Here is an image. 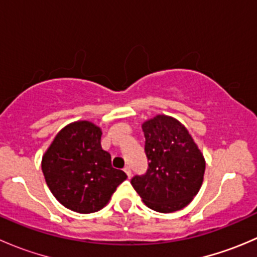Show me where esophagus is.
I'll list each match as a JSON object with an SVG mask.
<instances>
[{
    "instance_id": "esophagus-1",
    "label": "esophagus",
    "mask_w": 257,
    "mask_h": 257,
    "mask_svg": "<svg viewBox=\"0 0 257 257\" xmlns=\"http://www.w3.org/2000/svg\"><path fill=\"white\" fill-rule=\"evenodd\" d=\"M124 173H125L126 177H128V178L132 177V170H131V168H129V167L124 168Z\"/></svg>"
}]
</instances>
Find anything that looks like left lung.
<instances>
[{
    "label": "left lung",
    "instance_id": "1",
    "mask_svg": "<svg viewBox=\"0 0 257 257\" xmlns=\"http://www.w3.org/2000/svg\"><path fill=\"white\" fill-rule=\"evenodd\" d=\"M148 169L131 183L148 208L173 212L185 208L203 184L205 160L185 126L157 115L143 124Z\"/></svg>",
    "mask_w": 257,
    "mask_h": 257
}]
</instances>
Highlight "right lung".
<instances>
[{
	"label": "right lung",
	"mask_w": 257,
	"mask_h": 257,
	"mask_svg": "<svg viewBox=\"0 0 257 257\" xmlns=\"http://www.w3.org/2000/svg\"><path fill=\"white\" fill-rule=\"evenodd\" d=\"M100 137L93 123L76 121L57 134L43 155L42 172L49 190L62 205L80 214L102 209L126 179L123 170L112 167Z\"/></svg>",
	"instance_id": "right-lung-1"
}]
</instances>
